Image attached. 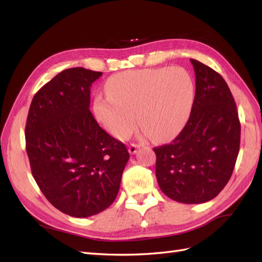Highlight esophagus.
<instances>
[{
	"instance_id": "obj_1",
	"label": "esophagus",
	"mask_w": 262,
	"mask_h": 262,
	"mask_svg": "<svg viewBox=\"0 0 262 262\" xmlns=\"http://www.w3.org/2000/svg\"><path fill=\"white\" fill-rule=\"evenodd\" d=\"M137 148H140V145L138 144H130L129 147H128V152H129L130 154H135L137 152Z\"/></svg>"
}]
</instances>
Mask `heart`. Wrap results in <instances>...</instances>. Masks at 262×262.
<instances>
[{
	"instance_id": "obj_1",
	"label": "heart",
	"mask_w": 262,
	"mask_h": 262,
	"mask_svg": "<svg viewBox=\"0 0 262 262\" xmlns=\"http://www.w3.org/2000/svg\"><path fill=\"white\" fill-rule=\"evenodd\" d=\"M105 91L94 98L93 111L111 135L126 140L137 121L143 136L161 142L177 136L186 125L194 82L179 66L132 70L111 76Z\"/></svg>"
}]
</instances>
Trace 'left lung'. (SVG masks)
<instances>
[{"instance_id":"8db88e82","label":"left lung","mask_w":262,"mask_h":262,"mask_svg":"<svg viewBox=\"0 0 262 262\" xmlns=\"http://www.w3.org/2000/svg\"><path fill=\"white\" fill-rule=\"evenodd\" d=\"M196 92L190 117L172 143L153 148L161 190L183 204L215 198L234 170L241 125L225 80L209 66L190 59Z\"/></svg>"}]
</instances>
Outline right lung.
Listing matches in <instances>:
<instances>
[{"mask_svg": "<svg viewBox=\"0 0 262 262\" xmlns=\"http://www.w3.org/2000/svg\"><path fill=\"white\" fill-rule=\"evenodd\" d=\"M102 75L68 69L33 97L26 124L31 173L54 207L73 217L101 213L119 191L129 159L124 143L99 126L90 88Z\"/></svg>", "mask_w": 262, "mask_h": 262, "instance_id": "add662e5", "label": "right lung"}]
</instances>
